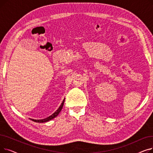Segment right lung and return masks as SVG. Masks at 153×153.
Masks as SVG:
<instances>
[{
    "instance_id": "obj_1",
    "label": "right lung",
    "mask_w": 153,
    "mask_h": 153,
    "mask_svg": "<svg viewBox=\"0 0 153 153\" xmlns=\"http://www.w3.org/2000/svg\"><path fill=\"white\" fill-rule=\"evenodd\" d=\"M64 100H65V99L63 100L62 103L61 104V105H60V107L58 108V109L57 110H56V111L54 112V113H53L51 115H50V117H47V118H44V119H42V120H35V119H30V120H31L32 121H33V122H38V123H45V122H48V121H50V120H51L54 118L55 117H57V116L59 115V112L61 111V110H62V107H63V105H64Z\"/></svg>"
}]
</instances>
